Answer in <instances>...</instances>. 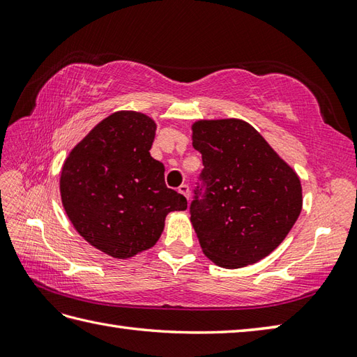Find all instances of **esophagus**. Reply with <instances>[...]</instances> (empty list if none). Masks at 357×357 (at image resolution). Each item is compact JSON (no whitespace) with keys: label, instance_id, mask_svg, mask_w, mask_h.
<instances>
[{"label":"esophagus","instance_id":"esophagus-1","mask_svg":"<svg viewBox=\"0 0 357 357\" xmlns=\"http://www.w3.org/2000/svg\"><path fill=\"white\" fill-rule=\"evenodd\" d=\"M178 192H179L181 195H184L187 199L190 198V187H188L187 184H183V185H181V187L178 188Z\"/></svg>","mask_w":357,"mask_h":357}]
</instances>
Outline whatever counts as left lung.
<instances>
[{"label":"left lung","instance_id":"left-lung-1","mask_svg":"<svg viewBox=\"0 0 357 357\" xmlns=\"http://www.w3.org/2000/svg\"><path fill=\"white\" fill-rule=\"evenodd\" d=\"M192 130L204 169L190 221L204 255L224 268L264 259L298 221V174L245 121L202 119Z\"/></svg>","mask_w":357,"mask_h":357}]
</instances>
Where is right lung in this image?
Listing matches in <instances>:
<instances>
[{
    "label": "right lung",
    "mask_w": 357,
    "mask_h": 357,
    "mask_svg": "<svg viewBox=\"0 0 357 357\" xmlns=\"http://www.w3.org/2000/svg\"><path fill=\"white\" fill-rule=\"evenodd\" d=\"M155 132V121L144 113H112L63 165L67 216L90 245L118 259L153 247L165 216L187 208L184 196L165 185L162 162L150 156Z\"/></svg>",
    "instance_id": "add662e5"
}]
</instances>
